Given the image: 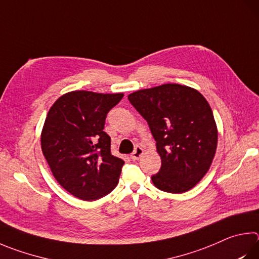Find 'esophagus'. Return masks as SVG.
Wrapping results in <instances>:
<instances>
[{
  "label": "esophagus",
  "mask_w": 259,
  "mask_h": 259,
  "mask_svg": "<svg viewBox=\"0 0 259 259\" xmlns=\"http://www.w3.org/2000/svg\"><path fill=\"white\" fill-rule=\"evenodd\" d=\"M144 154V149L142 147H139V146H137V147L135 148V152L131 154V158L133 159H139L140 157L143 156Z\"/></svg>",
  "instance_id": "1"
}]
</instances>
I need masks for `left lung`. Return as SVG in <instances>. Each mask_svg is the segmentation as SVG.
<instances>
[{
  "instance_id": "left-lung-1",
  "label": "left lung",
  "mask_w": 259,
  "mask_h": 259,
  "mask_svg": "<svg viewBox=\"0 0 259 259\" xmlns=\"http://www.w3.org/2000/svg\"><path fill=\"white\" fill-rule=\"evenodd\" d=\"M147 121L162 159L152 177L157 189L171 194L190 190L207 173L218 147V126L206 98L179 83L140 89L128 95Z\"/></svg>"
}]
</instances>
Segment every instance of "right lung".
<instances>
[{
  "label": "right lung",
  "mask_w": 259,
  "mask_h": 259,
  "mask_svg": "<svg viewBox=\"0 0 259 259\" xmlns=\"http://www.w3.org/2000/svg\"><path fill=\"white\" fill-rule=\"evenodd\" d=\"M123 93L73 91L51 106L40 134L41 152L56 181L79 199L92 201L116 187L124 162L111 154L106 114Z\"/></svg>",
  "instance_id": "add662e5"
}]
</instances>
